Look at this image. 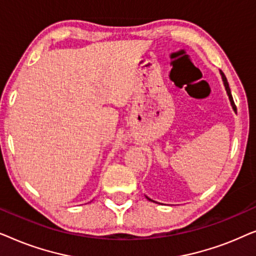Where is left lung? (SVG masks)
Wrapping results in <instances>:
<instances>
[{
	"label": "left lung",
	"instance_id": "1",
	"mask_svg": "<svg viewBox=\"0 0 256 256\" xmlns=\"http://www.w3.org/2000/svg\"><path fill=\"white\" fill-rule=\"evenodd\" d=\"M220 73H222V78L224 85H225L226 92H227V94H228V98H230V104H232V107H233L234 112H236V104H234V101H233V96H232V93H230V86H228V82H227V79H226V76H225V74H224L222 72H220ZM149 200H152V199H149Z\"/></svg>",
	"mask_w": 256,
	"mask_h": 256
}]
</instances>
